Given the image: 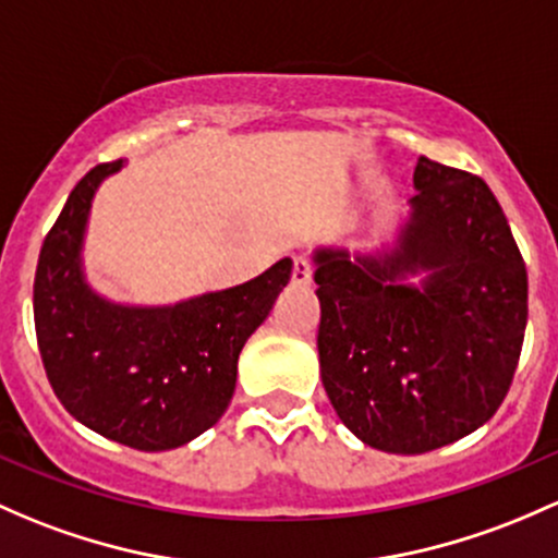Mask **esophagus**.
Returning a JSON list of instances; mask_svg holds the SVG:
<instances>
[{"label": "esophagus", "instance_id": "esophagus-1", "mask_svg": "<svg viewBox=\"0 0 558 558\" xmlns=\"http://www.w3.org/2000/svg\"><path fill=\"white\" fill-rule=\"evenodd\" d=\"M310 280H313V264H310L307 256H296L294 269H291V283L310 286Z\"/></svg>", "mask_w": 558, "mask_h": 558}]
</instances>
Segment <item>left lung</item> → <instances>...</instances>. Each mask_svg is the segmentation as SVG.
Listing matches in <instances>:
<instances>
[{"instance_id":"8db88e82","label":"left lung","mask_w":558,"mask_h":558,"mask_svg":"<svg viewBox=\"0 0 558 558\" xmlns=\"http://www.w3.org/2000/svg\"><path fill=\"white\" fill-rule=\"evenodd\" d=\"M414 190L392 245L313 254L326 396L390 454L478 430L508 396L526 328V267L484 179L420 157Z\"/></svg>"}]
</instances>
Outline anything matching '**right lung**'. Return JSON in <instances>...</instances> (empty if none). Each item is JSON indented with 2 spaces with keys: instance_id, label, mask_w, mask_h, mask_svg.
<instances>
[{
  "instance_id": "obj_1",
  "label": "right lung",
  "mask_w": 558,
  "mask_h": 558,
  "mask_svg": "<svg viewBox=\"0 0 558 558\" xmlns=\"http://www.w3.org/2000/svg\"><path fill=\"white\" fill-rule=\"evenodd\" d=\"M122 166L93 168L47 232L34 326L47 379L74 420L131 449L166 451L227 412L240 350L291 280V259L248 283L175 304L111 302L87 283L82 245L98 186Z\"/></svg>"
}]
</instances>
